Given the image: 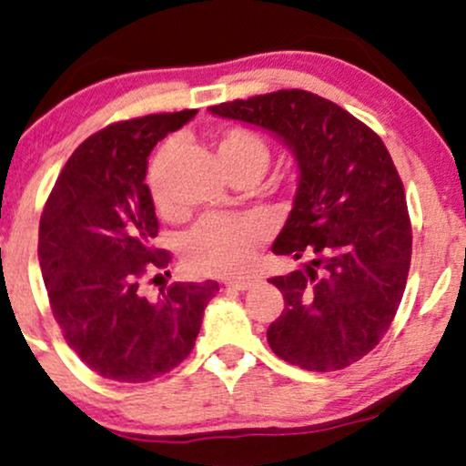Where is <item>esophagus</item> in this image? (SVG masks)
<instances>
[{"label":"esophagus","mask_w":466,"mask_h":466,"mask_svg":"<svg viewBox=\"0 0 466 466\" xmlns=\"http://www.w3.org/2000/svg\"><path fill=\"white\" fill-rule=\"evenodd\" d=\"M226 285V289H234V291H245L251 288V281L249 279H228V281H223Z\"/></svg>","instance_id":"1"}]
</instances>
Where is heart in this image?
<instances>
[{
    "label": "heart",
    "instance_id": "heart-1",
    "mask_svg": "<svg viewBox=\"0 0 466 466\" xmlns=\"http://www.w3.org/2000/svg\"><path fill=\"white\" fill-rule=\"evenodd\" d=\"M170 155V147H161L151 161L147 177L148 194L159 213H170L172 208L166 189V166ZM217 157L228 175L240 168L264 172L270 161V147L264 136L253 129L229 127L221 134ZM264 221L258 217H204L183 240V262L196 275L238 277L251 264L253 251L264 238Z\"/></svg>",
    "mask_w": 466,
    "mask_h": 466
}]
</instances>
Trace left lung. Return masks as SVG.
Instances as JSON below:
<instances>
[{
	"mask_svg": "<svg viewBox=\"0 0 466 466\" xmlns=\"http://www.w3.org/2000/svg\"><path fill=\"white\" fill-rule=\"evenodd\" d=\"M210 113L277 134L294 153V207L272 253L305 259L268 281L285 309L268 345L305 370H339L364 358L392 324L411 264V221L386 145L330 99L281 89Z\"/></svg>",
	"mask_w": 466,
	"mask_h": 466,
	"instance_id": "1",
	"label": "left lung"
}]
</instances>
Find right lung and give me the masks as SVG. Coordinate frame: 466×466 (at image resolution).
<instances>
[{
  "label": "right lung",
  "mask_w": 466,
  "mask_h": 466,
  "mask_svg": "<svg viewBox=\"0 0 466 466\" xmlns=\"http://www.w3.org/2000/svg\"><path fill=\"white\" fill-rule=\"evenodd\" d=\"M196 113L99 129L66 161L42 210L38 258L53 315L74 353L106 380L142 383L178 367L219 291L207 281L172 283L157 300L142 294L145 279L170 264L153 245L159 223L147 157Z\"/></svg>",
  "instance_id": "obj_1"
}]
</instances>
